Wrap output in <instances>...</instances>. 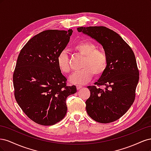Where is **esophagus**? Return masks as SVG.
Instances as JSON below:
<instances>
[{"instance_id":"34e87169","label":"esophagus","mask_w":151,"mask_h":151,"mask_svg":"<svg viewBox=\"0 0 151 151\" xmlns=\"http://www.w3.org/2000/svg\"><path fill=\"white\" fill-rule=\"evenodd\" d=\"M76 88H77V90H79L80 89H81L82 88H83V86H80V85H77Z\"/></svg>"}]
</instances>
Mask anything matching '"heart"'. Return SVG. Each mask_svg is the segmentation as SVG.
Here are the masks:
<instances>
[{
	"label": "heart",
	"instance_id": "obj_1",
	"mask_svg": "<svg viewBox=\"0 0 151 151\" xmlns=\"http://www.w3.org/2000/svg\"><path fill=\"white\" fill-rule=\"evenodd\" d=\"M73 49L83 55L84 59L81 63V69L70 76L71 83L86 84L92 78L93 75L99 77L106 71L108 64L107 55L103 50L97 48L95 43L89 41H82L74 45ZM57 62L58 68L62 73L69 74L71 68L66 52L62 51L58 54Z\"/></svg>",
	"mask_w": 151,
	"mask_h": 151
}]
</instances>
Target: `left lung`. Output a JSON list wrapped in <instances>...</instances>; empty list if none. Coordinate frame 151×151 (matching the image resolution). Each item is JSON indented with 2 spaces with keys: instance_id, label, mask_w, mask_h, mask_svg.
<instances>
[{
  "instance_id": "8db88e82",
  "label": "left lung",
  "mask_w": 151,
  "mask_h": 151,
  "mask_svg": "<svg viewBox=\"0 0 151 151\" xmlns=\"http://www.w3.org/2000/svg\"><path fill=\"white\" fill-rule=\"evenodd\" d=\"M77 30L101 44L108 59L106 71L94 84L99 87L88 86L91 94L86 101V111L99 123L115 122L129 110L135 98L139 72L134 53L119 35L106 27H79Z\"/></svg>"
}]
</instances>
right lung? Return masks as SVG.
<instances>
[{
  "label": "right lung",
  "mask_w": 151,
  "mask_h": 151,
  "mask_svg": "<svg viewBox=\"0 0 151 151\" xmlns=\"http://www.w3.org/2000/svg\"><path fill=\"white\" fill-rule=\"evenodd\" d=\"M72 29L45 30L30 39L18 55L13 74L14 97L29 119L53 125L65 117L68 96L77 92L67 86L57 58L70 41Z\"/></svg>",
  "instance_id": "1"
}]
</instances>
